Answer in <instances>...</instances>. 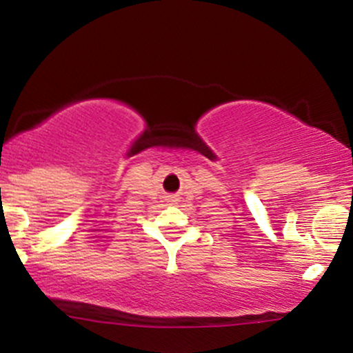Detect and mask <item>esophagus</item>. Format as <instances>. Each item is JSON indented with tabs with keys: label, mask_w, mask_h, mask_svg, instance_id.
I'll list each match as a JSON object with an SVG mask.
<instances>
[{
	"label": "esophagus",
	"mask_w": 353,
	"mask_h": 353,
	"mask_svg": "<svg viewBox=\"0 0 353 353\" xmlns=\"http://www.w3.org/2000/svg\"><path fill=\"white\" fill-rule=\"evenodd\" d=\"M168 202H169V204H177V202H179V197L174 196V194H172V196H168Z\"/></svg>",
	"instance_id": "34e87169"
}]
</instances>
